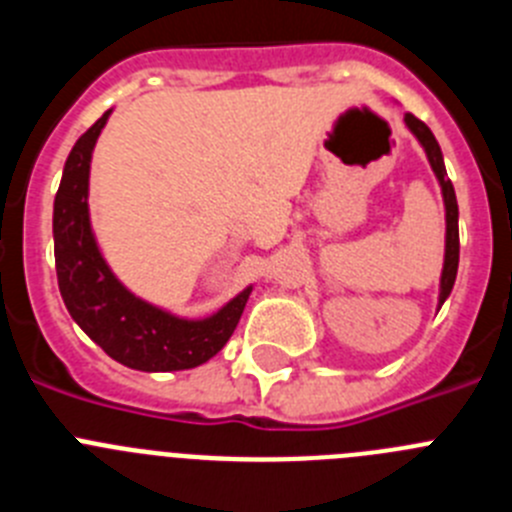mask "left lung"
Wrapping results in <instances>:
<instances>
[{
  "instance_id": "left-lung-1",
  "label": "left lung",
  "mask_w": 512,
  "mask_h": 512,
  "mask_svg": "<svg viewBox=\"0 0 512 512\" xmlns=\"http://www.w3.org/2000/svg\"><path fill=\"white\" fill-rule=\"evenodd\" d=\"M405 125L410 128V133L420 140V146L425 148V156L431 161V169L436 174L438 184H441L443 192V205H446V256H443V271H441V295H438V305L446 302V297L451 295L456 282V269H459V205H456L454 184L446 176V166H443V153L438 146L436 135L431 133V128L425 125L423 120H418L415 115H405Z\"/></svg>"
}]
</instances>
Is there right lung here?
Segmentation results:
<instances>
[{
	"label": "right lung",
	"instance_id": "obj_1",
	"mask_svg": "<svg viewBox=\"0 0 512 512\" xmlns=\"http://www.w3.org/2000/svg\"><path fill=\"white\" fill-rule=\"evenodd\" d=\"M110 110L76 140L53 202L58 289L79 328L120 364L138 372H179L205 364L233 336L251 287L202 320L176 318L122 287L99 253L89 223V164Z\"/></svg>",
	"mask_w": 512,
	"mask_h": 512
}]
</instances>
